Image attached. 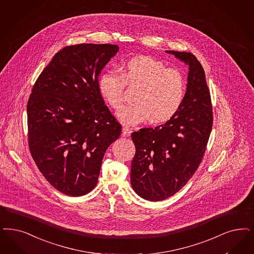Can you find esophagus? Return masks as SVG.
Instances as JSON below:
<instances>
[{"label": "esophagus", "mask_w": 254, "mask_h": 254, "mask_svg": "<svg viewBox=\"0 0 254 254\" xmlns=\"http://www.w3.org/2000/svg\"><path fill=\"white\" fill-rule=\"evenodd\" d=\"M123 136H125V137H128V136H130V134H131V129L129 128V127H123Z\"/></svg>", "instance_id": "1"}]
</instances>
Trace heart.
I'll use <instances>...</instances> for the list:
<instances>
[{"label": "heart", "instance_id": "b5f03b06", "mask_svg": "<svg viewBox=\"0 0 254 254\" xmlns=\"http://www.w3.org/2000/svg\"><path fill=\"white\" fill-rule=\"evenodd\" d=\"M120 72L101 75L99 89L110 106L118 110L125 100L126 83L141 86L137 104L126 106L116 114L123 125L130 127L148 120L165 122L179 110L186 92V80L179 70L168 68L155 58L140 56L127 62Z\"/></svg>", "mask_w": 254, "mask_h": 254}]
</instances>
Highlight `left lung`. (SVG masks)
<instances>
[{
	"mask_svg": "<svg viewBox=\"0 0 254 254\" xmlns=\"http://www.w3.org/2000/svg\"><path fill=\"white\" fill-rule=\"evenodd\" d=\"M166 53L189 65L183 102L165 124L131 134L136 147L132 189L151 201L173 196L192 177L205 152L213 124L209 89L201 63L192 53Z\"/></svg>",
	"mask_w": 254,
	"mask_h": 254,
	"instance_id": "left-lung-1",
	"label": "left lung"
}]
</instances>
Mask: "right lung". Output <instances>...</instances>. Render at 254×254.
<instances>
[{"mask_svg":"<svg viewBox=\"0 0 254 254\" xmlns=\"http://www.w3.org/2000/svg\"><path fill=\"white\" fill-rule=\"evenodd\" d=\"M117 45L64 48L41 72L27 103L31 155L60 192L78 197L97 184L106 150L121 125L105 105L98 78Z\"/></svg>","mask_w":254,"mask_h":254,"instance_id":"1","label":"right lung"}]
</instances>
